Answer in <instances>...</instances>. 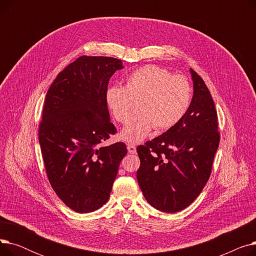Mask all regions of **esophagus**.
<instances>
[{
	"label": "esophagus",
	"instance_id": "esophagus-1",
	"mask_svg": "<svg viewBox=\"0 0 256 256\" xmlns=\"http://www.w3.org/2000/svg\"><path fill=\"white\" fill-rule=\"evenodd\" d=\"M128 150L130 154H135L136 152V147L132 144H128Z\"/></svg>",
	"mask_w": 256,
	"mask_h": 256
}]
</instances>
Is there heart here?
<instances>
[{"label":"heart","instance_id":"obj_1","mask_svg":"<svg viewBox=\"0 0 256 256\" xmlns=\"http://www.w3.org/2000/svg\"><path fill=\"white\" fill-rule=\"evenodd\" d=\"M192 89L184 76L156 64H147L132 70L126 85H112L106 91V104L115 120L126 124L135 102L138 114L121 132L128 143H140L154 128L167 130L176 126L190 106Z\"/></svg>","mask_w":256,"mask_h":256}]
</instances>
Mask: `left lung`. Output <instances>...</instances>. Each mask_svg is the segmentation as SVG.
<instances>
[{"label": "left lung", "instance_id": "1", "mask_svg": "<svg viewBox=\"0 0 256 256\" xmlns=\"http://www.w3.org/2000/svg\"><path fill=\"white\" fill-rule=\"evenodd\" d=\"M194 96L180 122L137 147V180L152 206L176 212L189 206L208 182L220 142L218 115L204 80L190 70Z\"/></svg>", "mask_w": 256, "mask_h": 256}]
</instances>
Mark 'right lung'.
Returning <instances> with one entry per match:
<instances>
[{
	"instance_id": "obj_1",
	"label": "right lung",
	"mask_w": 256,
	"mask_h": 256,
	"mask_svg": "<svg viewBox=\"0 0 256 256\" xmlns=\"http://www.w3.org/2000/svg\"><path fill=\"white\" fill-rule=\"evenodd\" d=\"M122 68L116 58L80 56L46 93L38 130L46 171L54 191L76 212L106 202L128 152L124 142L102 146L117 132L104 96L110 78Z\"/></svg>"
}]
</instances>
